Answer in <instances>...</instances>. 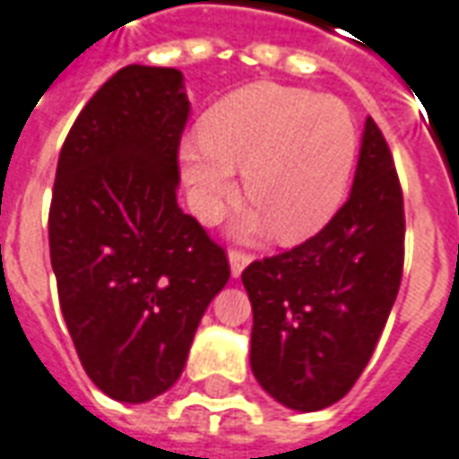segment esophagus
<instances>
[{
    "instance_id": "esophagus-1",
    "label": "esophagus",
    "mask_w": 459,
    "mask_h": 459,
    "mask_svg": "<svg viewBox=\"0 0 459 459\" xmlns=\"http://www.w3.org/2000/svg\"><path fill=\"white\" fill-rule=\"evenodd\" d=\"M250 260H253V255H250V253H246V250H240V248L229 250V263H230V273H233V278H238L240 273H243V268L248 265Z\"/></svg>"
}]
</instances>
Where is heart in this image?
Here are the masks:
<instances>
[{"label": "heart", "instance_id": "heart-1", "mask_svg": "<svg viewBox=\"0 0 459 459\" xmlns=\"http://www.w3.org/2000/svg\"><path fill=\"white\" fill-rule=\"evenodd\" d=\"M359 130L351 110L334 95L305 88L253 83L204 115L199 137L181 144V169L204 216L233 196V169H243L246 199L285 243L327 226L351 181Z\"/></svg>", "mask_w": 459, "mask_h": 459}]
</instances>
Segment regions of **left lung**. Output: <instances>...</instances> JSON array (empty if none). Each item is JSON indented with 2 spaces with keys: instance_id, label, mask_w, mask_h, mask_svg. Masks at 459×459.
<instances>
[{
  "instance_id": "1",
  "label": "left lung",
  "mask_w": 459,
  "mask_h": 459,
  "mask_svg": "<svg viewBox=\"0 0 459 459\" xmlns=\"http://www.w3.org/2000/svg\"><path fill=\"white\" fill-rule=\"evenodd\" d=\"M403 258V189L384 132L368 117L354 186L334 219L240 275L253 305L258 384L305 413L344 398L384 332Z\"/></svg>"
}]
</instances>
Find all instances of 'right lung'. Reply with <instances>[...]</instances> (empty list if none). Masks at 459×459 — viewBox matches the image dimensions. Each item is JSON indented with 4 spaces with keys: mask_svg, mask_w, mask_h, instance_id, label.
I'll list each match as a JSON object with an SVG mask.
<instances>
[{
    "mask_svg": "<svg viewBox=\"0 0 459 459\" xmlns=\"http://www.w3.org/2000/svg\"><path fill=\"white\" fill-rule=\"evenodd\" d=\"M177 68L127 65L68 130L48 209L58 302L103 394L144 403L177 384L229 282L226 250L177 204L189 100Z\"/></svg>",
    "mask_w": 459,
    "mask_h": 459,
    "instance_id": "right-lung-1",
    "label": "right lung"
}]
</instances>
